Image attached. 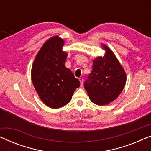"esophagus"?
<instances>
[{"label": "esophagus", "instance_id": "1", "mask_svg": "<svg viewBox=\"0 0 151 151\" xmlns=\"http://www.w3.org/2000/svg\"><path fill=\"white\" fill-rule=\"evenodd\" d=\"M79 80H80V84H81V85H82V84H83V78H79Z\"/></svg>", "mask_w": 151, "mask_h": 151}]
</instances>
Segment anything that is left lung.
Listing matches in <instances>:
<instances>
[{
    "mask_svg": "<svg viewBox=\"0 0 151 151\" xmlns=\"http://www.w3.org/2000/svg\"><path fill=\"white\" fill-rule=\"evenodd\" d=\"M105 50L104 56L93 60V69L84 88L92 102L107 105L115 100L122 91L127 82V74L112 50L106 45H101Z\"/></svg>",
    "mask_w": 151,
    "mask_h": 151,
    "instance_id": "left-lung-1",
    "label": "left lung"
}]
</instances>
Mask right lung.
Returning <instances> with one entry per match:
<instances>
[{
  "label": "right lung",
  "mask_w": 151,
  "mask_h": 151,
  "mask_svg": "<svg viewBox=\"0 0 151 151\" xmlns=\"http://www.w3.org/2000/svg\"><path fill=\"white\" fill-rule=\"evenodd\" d=\"M64 44L58 36L48 39L37 53L32 67L33 85L42 102L51 109L67 105L80 85L65 65L68 53L63 50Z\"/></svg>",
  "instance_id": "add662e5"
}]
</instances>
